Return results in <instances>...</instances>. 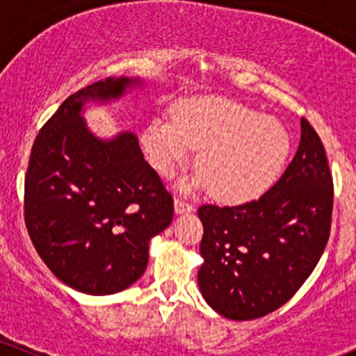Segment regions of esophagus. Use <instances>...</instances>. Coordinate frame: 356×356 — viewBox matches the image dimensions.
<instances>
[{"mask_svg":"<svg viewBox=\"0 0 356 356\" xmlns=\"http://www.w3.org/2000/svg\"><path fill=\"white\" fill-rule=\"evenodd\" d=\"M174 208H175V213L181 215V213H189V211L195 210V204L188 203V201L177 198L174 201Z\"/></svg>","mask_w":356,"mask_h":356,"instance_id":"obj_1","label":"esophagus"}]
</instances>
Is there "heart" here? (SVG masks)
I'll return each instance as SVG.
<instances>
[{
	"mask_svg": "<svg viewBox=\"0 0 356 356\" xmlns=\"http://www.w3.org/2000/svg\"><path fill=\"white\" fill-rule=\"evenodd\" d=\"M149 163L165 177L198 149L200 170L184 189L207 188L229 203L253 200L267 191L288 160L291 139L275 118L217 96L186 99L174 118L155 117L143 134Z\"/></svg>",
	"mask_w": 356,
	"mask_h": 356,
	"instance_id": "1",
	"label": "heart"
}]
</instances>
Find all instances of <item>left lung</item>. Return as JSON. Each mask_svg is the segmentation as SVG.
Returning a JSON list of instances; mask_svg holds the SVG:
<instances>
[{
    "label": "left lung",
    "instance_id": "obj_1",
    "mask_svg": "<svg viewBox=\"0 0 356 356\" xmlns=\"http://www.w3.org/2000/svg\"><path fill=\"white\" fill-rule=\"evenodd\" d=\"M301 138L284 174L260 198L236 207L203 204L198 286L231 321L277 310L321 260L331 231L332 177L324 145L301 118Z\"/></svg>",
    "mask_w": 356,
    "mask_h": 356
}]
</instances>
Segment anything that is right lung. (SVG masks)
<instances>
[{"label": "right lung", "mask_w": 356, "mask_h": 356, "mask_svg": "<svg viewBox=\"0 0 356 356\" xmlns=\"http://www.w3.org/2000/svg\"><path fill=\"white\" fill-rule=\"evenodd\" d=\"M106 77L68 96L35 138L25 177V225L49 270L72 289L105 296L146 270L152 238L170 225L174 201L134 132L99 138L89 105H111L145 88Z\"/></svg>", "instance_id": "1"}]
</instances>
